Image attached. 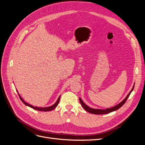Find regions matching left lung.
<instances>
[{
    "instance_id": "left-lung-1",
    "label": "left lung",
    "mask_w": 145,
    "mask_h": 145,
    "mask_svg": "<svg viewBox=\"0 0 145 145\" xmlns=\"http://www.w3.org/2000/svg\"><path fill=\"white\" fill-rule=\"evenodd\" d=\"M134 85L133 86L131 91L129 92V93L128 94V95L126 97V98H125L123 100L119 103V104H118L117 106H114L113 107H112V108H107L106 110H101V109H94V108H90L89 107H88V106H86V105L84 104L83 101L82 100L81 98H79V100H80V102L81 104L82 107L84 108V109L86 111H87L88 112L90 113H92V114H107V113H109L110 112H114V111H116L117 110H118L119 108H121L123 105L125 103L126 101L127 100L128 98L129 97V95L131 94V92L133 91V90L134 89Z\"/></svg>"
}]
</instances>
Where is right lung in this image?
<instances>
[{"mask_svg": "<svg viewBox=\"0 0 145 145\" xmlns=\"http://www.w3.org/2000/svg\"><path fill=\"white\" fill-rule=\"evenodd\" d=\"M18 95H19L20 98V99L22 100V101L25 105H26V106H29V107H31V108H33V109H35V110H38V111H44V112L51 111V110H52L55 108L57 106V105H58V104H59V103L60 98H61V97H59V98L57 99V101L56 102V103L54 104L53 105H52V106H50V107H34V106H32V105H31V104H29L26 103V102H25V101L23 100V99H22V98L20 97V95L19 94H18Z\"/></svg>", "mask_w": 145, "mask_h": 145, "instance_id": "1", "label": "right lung"}]
</instances>
